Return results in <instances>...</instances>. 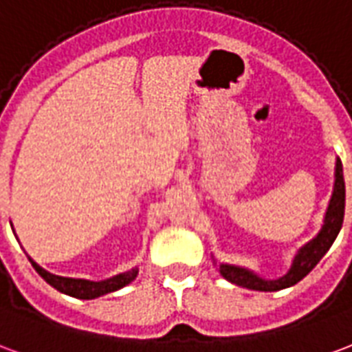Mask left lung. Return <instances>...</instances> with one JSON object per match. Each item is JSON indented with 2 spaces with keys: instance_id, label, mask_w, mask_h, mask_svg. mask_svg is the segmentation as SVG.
I'll use <instances>...</instances> for the list:
<instances>
[{
  "instance_id": "1",
  "label": "left lung",
  "mask_w": 352,
  "mask_h": 352,
  "mask_svg": "<svg viewBox=\"0 0 352 352\" xmlns=\"http://www.w3.org/2000/svg\"><path fill=\"white\" fill-rule=\"evenodd\" d=\"M343 214H345V181H343V166L340 158H336L334 168V190L330 196L329 207L324 212V220L319 229V233L302 244L298 252L293 257L291 267L283 276L276 278V280H267L256 274L254 270L246 269V267H239V265H229V263H218L212 257V261L218 267V272L228 280V282L241 285V287L254 289V291H280V289L291 287L295 285L311 272L317 263L321 261L322 256L330 250L334 244L336 236L340 233L343 223Z\"/></svg>"
}]
</instances>
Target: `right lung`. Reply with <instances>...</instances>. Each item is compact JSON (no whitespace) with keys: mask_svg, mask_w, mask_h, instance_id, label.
<instances>
[{"mask_svg":"<svg viewBox=\"0 0 352 352\" xmlns=\"http://www.w3.org/2000/svg\"><path fill=\"white\" fill-rule=\"evenodd\" d=\"M12 226V223H10ZM16 236V233H14ZM30 257V256H28ZM33 269L37 270L38 274L43 276L46 283H50L52 287L61 291L65 295L74 296V298H83V300H91V298H98V296L108 295V293H113V291H119L123 289L124 285H129L130 282L136 280L140 269L134 267V269L126 270V272H121V274L111 276V278H106V280H100V282H91V280H83V278H67V276H57L52 274L48 270H44L41 265L33 261L30 257Z\"/></svg>","mask_w":352,"mask_h":352,"instance_id":"add662e5","label":"right lung"}]
</instances>
